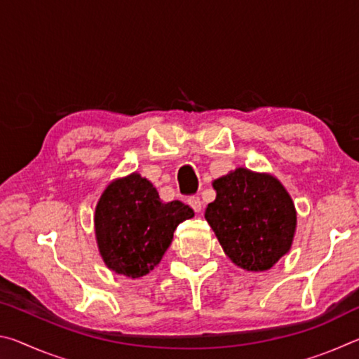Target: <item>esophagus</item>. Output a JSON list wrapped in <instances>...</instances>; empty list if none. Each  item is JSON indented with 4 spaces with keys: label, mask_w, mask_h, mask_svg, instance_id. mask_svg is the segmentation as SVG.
I'll return each mask as SVG.
<instances>
[{
    "label": "esophagus",
    "mask_w": 359,
    "mask_h": 359,
    "mask_svg": "<svg viewBox=\"0 0 359 359\" xmlns=\"http://www.w3.org/2000/svg\"><path fill=\"white\" fill-rule=\"evenodd\" d=\"M188 204L191 205V209L194 212H201V209H203V201H201V198H199V196H190V198H188Z\"/></svg>",
    "instance_id": "1"
}]
</instances>
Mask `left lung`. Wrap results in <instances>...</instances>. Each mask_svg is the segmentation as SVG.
I'll return each instance as SVG.
<instances>
[{
	"mask_svg": "<svg viewBox=\"0 0 359 359\" xmlns=\"http://www.w3.org/2000/svg\"><path fill=\"white\" fill-rule=\"evenodd\" d=\"M217 198L205 209L224 253L247 271H267L290 250L296 210L276 177L239 168L214 182Z\"/></svg>",
	"mask_w": 359,
	"mask_h": 359,
	"instance_id": "obj_1",
	"label": "left lung"
}]
</instances>
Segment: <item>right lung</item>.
<instances>
[{
    "mask_svg": "<svg viewBox=\"0 0 359 359\" xmlns=\"http://www.w3.org/2000/svg\"><path fill=\"white\" fill-rule=\"evenodd\" d=\"M194 215L180 201L163 203L139 174L109 185L96 205V241L109 269L137 278L154 269L171 245L179 223Z\"/></svg>",
    "mask_w": 359,
    "mask_h": 359,
    "instance_id": "add662e5",
    "label": "right lung"
}]
</instances>
